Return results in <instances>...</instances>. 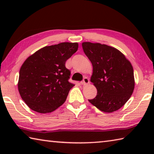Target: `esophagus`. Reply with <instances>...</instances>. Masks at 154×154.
Returning <instances> with one entry per match:
<instances>
[{
	"label": "esophagus",
	"instance_id": "1",
	"mask_svg": "<svg viewBox=\"0 0 154 154\" xmlns=\"http://www.w3.org/2000/svg\"><path fill=\"white\" fill-rule=\"evenodd\" d=\"M90 83L89 79H88V77H84V78H83V81L82 82V84L83 85H85L88 84V83Z\"/></svg>",
	"mask_w": 154,
	"mask_h": 154
}]
</instances>
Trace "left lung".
Returning a JSON list of instances; mask_svg holds the SVG:
<instances>
[{"label": "left lung", "instance_id": "obj_1", "mask_svg": "<svg viewBox=\"0 0 154 154\" xmlns=\"http://www.w3.org/2000/svg\"><path fill=\"white\" fill-rule=\"evenodd\" d=\"M82 48L92 62L91 82L97 94L89 102L103 112L116 111L131 96L134 88L133 68L118 49L100 43L84 42Z\"/></svg>", "mask_w": 154, "mask_h": 154}]
</instances>
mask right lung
I'll return each instance as SVG.
<instances>
[{
	"instance_id": "right-lung-1",
	"label": "right lung",
	"mask_w": 154,
	"mask_h": 154,
	"mask_svg": "<svg viewBox=\"0 0 154 154\" xmlns=\"http://www.w3.org/2000/svg\"><path fill=\"white\" fill-rule=\"evenodd\" d=\"M77 43L46 46L28 57L20 70L18 90L22 100L36 112L50 113L63 104L75 84L65 66L77 51Z\"/></svg>"
}]
</instances>
